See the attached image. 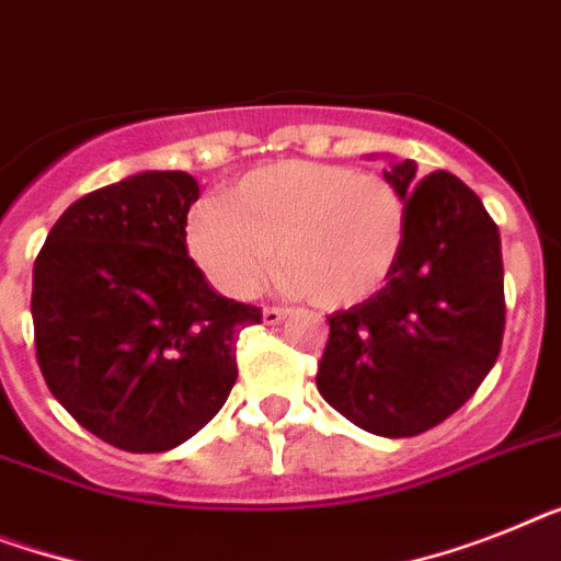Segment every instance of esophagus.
<instances>
[{
	"label": "esophagus",
	"instance_id": "1",
	"mask_svg": "<svg viewBox=\"0 0 561 561\" xmlns=\"http://www.w3.org/2000/svg\"><path fill=\"white\" fill-rule=\"evenodd\" d=\"M289 314V309L286 307H266L263 309V321L270 323V327H275V323H280Z\"/></svg>",
	"mask_w": 561,
	"mask_h": 561
}]
</instances>
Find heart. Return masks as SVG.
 Returning <instances> with one entry per match:
<instances>
[{
  "mask_svg": "<svg viewBox=\"0 0 561 561\" xmlns=\"http://www.w3.org/2000/svg\"><path fill=\"white\" fill-rule=\"evenodd\" d=\"M404 201L378 174L286 160L194 208L188 249L217 289L249 298L272 266L323 307L381 289L404 247Z\"/></svg>",
  "mask_w": 561,
  "mask_h": 561,
  "instance_id": "obj_1",
  "label": "heart"
}]
</instances>
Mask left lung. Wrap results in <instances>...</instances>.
<instances>
[{"label": "left lung", "instance_id": "8db88e82", "mask_svg": "<svg viewBox=\"0 0 561 561\" xmlns=\"http://www.w3.org/2000/svg\"><path fill=\"white\" fill-rule=\"evenodd\" d=\"M413 160L383 180L404 201V247L387 286L330 314L318 392L373 436L407 438L450 419L493 369L504 335L502 240L450 171Z\"/></svg>", "mask_w": 561, "mask_h": 561}]
</instances>
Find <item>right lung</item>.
Returning a JSON list of instances; mask_svg holds the SVG:
<instances>
[{
	"label": "right lung",
	"instance_id": "right-lung-1",
	"mask_svg": "<svg viewBox=\"0 0 561 561\" xmlns=\"http://www.w3.org/2000/svg\"><path fill=\"white\" fill-rule=\"evenodd\" d=\"M201 197L186 171H142L65 208L34 263L42 378L88 433L165 453L220 413L234 341L261 309L217 295L186 252Z\"/></svg>",
	"mask_w": 561,
	"mask_h": 561
}]
</instances>
